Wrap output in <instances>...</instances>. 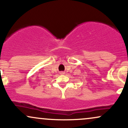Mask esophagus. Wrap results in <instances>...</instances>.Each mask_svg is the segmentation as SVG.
Wrapping results in <instances>:
<instances>
[{
  "label": "esophagus",
  "mask_w": 128,
  "mask_h": 128,
  "mask_svg": "<svg viewBox=\"0 0 128 128\" xmlns=\"http://www.w3.org/2000/svg\"><path fill=\"white\" fill-rule=\"evenodd\" d=\"M64 73H65L63 72H60V74H64Z\"/></svg>",
  "instance_id": "esophagus-1"
}]
</instances>
